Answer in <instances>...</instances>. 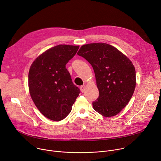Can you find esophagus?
<instances>
[{
	"instance_id": "34e87169",
	"label": "esophagus",
	"mask_w": 161,
	"mask_h": 161,
	"mask_svg": "<svg viewBox=\"0 0 161 161\" xmlns=\"http://www.w3.org/2000/svg\"><path fill=\"white\" fill-rule=\"evenodd\" d=\"M85 90H86V86H85V85H82V86H80V91H81V92H85Z\"/></svg>"
}]
</instances>
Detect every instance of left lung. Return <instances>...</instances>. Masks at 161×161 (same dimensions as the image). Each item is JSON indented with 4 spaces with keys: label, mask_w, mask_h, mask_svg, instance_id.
Masks as SVG:
<instances>
[{
    "label": "left lung",
    "mask_w": 161,
    "mask_h": 161,
    "mask_svg": "<svg viewBox=\"0 0 161 161\" xmlns=\"http://www.w3.org/2000/svg\"><path fill=\"white\" fill-rule=\"evenodd\" d=\"M92 66L99 96L93 109L106 117H113L125 108L136 86L135 67L129 58L106 43L82 46L77 53Z\"/></svg>",
    "instance_id": "obj_1"
}]
</instances>
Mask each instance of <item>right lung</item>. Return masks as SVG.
Here are the masks:
<instances>
[{"label": "right lung", "mask_w": 161, "mask_h": 161, "mask_svg": "<svg viewBox=\"0 0 161 161\" xmlns=\"http://www.w3.org/2000/svg\"><path fill=\"white\" fill-rule=\"evenodd\" d=\"M79 46L60 44L47 49L35 58L28 74L32 100L46 118L60 121L71 112L80 90L72 82L66 64Z\"/></svg>", "instance_id": "obj_1"}]
</instances>
